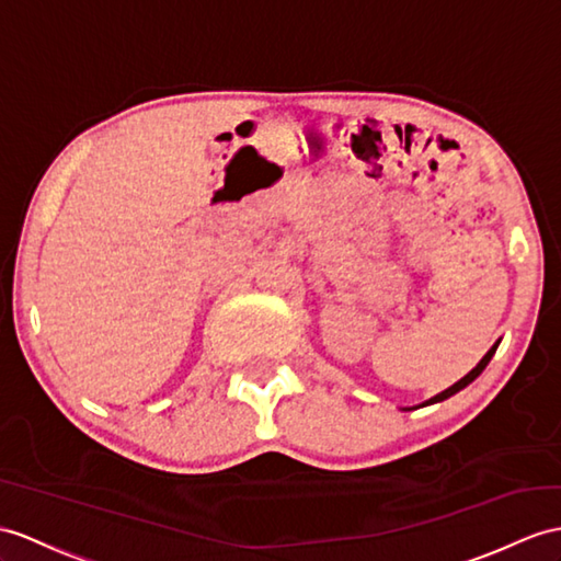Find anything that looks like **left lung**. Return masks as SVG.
<instances>
[{
    "label": "left lung",
    "instance_id": "1",
    "mask_svg": "<svg viewBox=\"0 0 561 561\" xmlns=\"http://www.w3.org/2000/svg\"><path fill=\"white\" fill-rule=\"evenodd\" d=\"M497 345H500V340H497V343H495L493 347H490V350L485 352V357H483L481 362H478V364H476V366L471 368V371H469L467 376H463V378H459V380H457V383H455V386H449L447 390H443V392H438V394H433V398H431V400H426V402H421V404H416V407H407V409H404V412H409V409H421V407H428V404H435V402H443V400H447V398H453V394H457L459 390H463V388H467L469 383H473V380H476L478 376H481V374H483V368L488 366V362H490V359H493V354H495Z\"/></svg>",
    "mask_w": 561,
    "mask_h": 561
}]
</instances>
